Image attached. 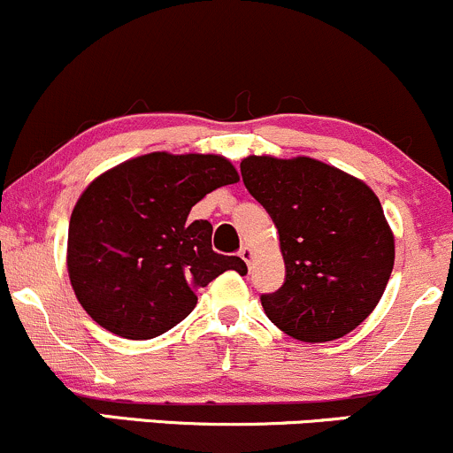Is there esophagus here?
Returning a JSON list of instances; mask_svg holds the SVG:
<instances>
[{
	"label": "esophagus",
	"mask_w": 453,
	"mask_h": 453,
	"mask_svg": "<svg viewBox=\"0 0 453 453\" xmlns=\"http://www.w3.org/2000/svg\"><path fill=\"white\" fill-rule=\"evenodd\" d=\"M240 257L243 258V261L248 263V265H250V263H252V257H254L252 248H250V246H242V248H240Z\"/></svg>",
	"instance_id": "34e87169"
}]
</instances>
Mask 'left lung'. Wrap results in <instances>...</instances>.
Segmentation results:
<instances>
[{
    "mask_svg": "<svg viewBox=\"0 0 453 453\" xmlns=\"http://www.w3.org/2000/svg\"><path fill=\"white\" fill-rule=\"evenodd\" d=\"M248 192L280 235L284 284L261 295L267 319L302 342L347 336L377 308L394 269V233L379 196L321 160H242Z\"/></svg>",
    "mask_w": 453,
    "mask_h": 453,
    "instance_id": "1",
    "label": "left lung"
}]
</instances>
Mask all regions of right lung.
Listing matches in <instances>:
<instances>
[{"label":"right lung","mask_w":453,"mask_h":453,"mask_svg":"<svg viewBox=\"0 0 453 453\" xmlns=\"http://www.w3.org/2000/svg\"><path fill=\"white\" fill-rule=\"evenodd\" d=\"M240 181L213 154H154L121 162L85 188L68 226V276L76 299L100 327L150 340L184 321L196 288L240 257L211 250V225L188 213L216 188Z\"/></svg>","instance_id":"add662e5"}]
</instances>
